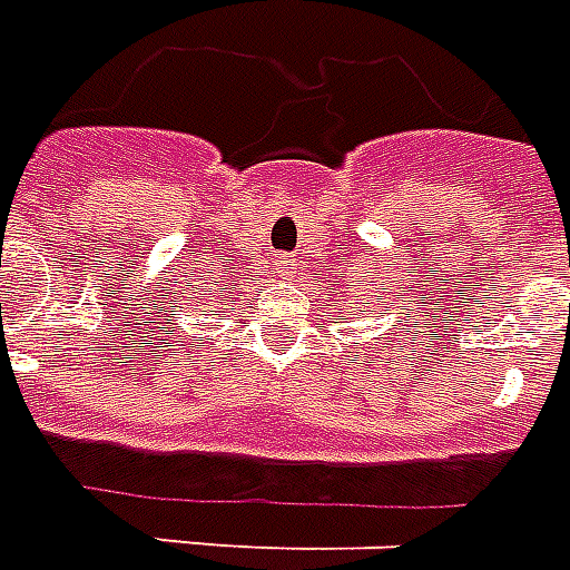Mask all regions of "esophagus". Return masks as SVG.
Listing matches in <instances>:
<instances>
[{
	"mask_svg": "<svg viewBox=\"0 0 570 570\" xmlns=\"http://www.w3.org/2000/svg\"><path fill=\"white\" fill-rule=\"evenodd\" d=\"M277 268H281V272H295V263L289 257H281L277 259Z\"/></svg>",
	"mask_w": 570,
	"mask_h": 570,
	"instance_id": "34e87169",
	"label": "esophagus"
}]
</instances>
